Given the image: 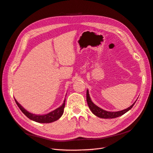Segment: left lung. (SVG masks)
Here are the masks:
<instances>
[{"mask_svg":"<svg viewBox=\"0 0 153 153\" xmlns=\"http://www.w3.org/2000/svg\"><path fill=\"white\" fill-rule=\"evenodd\" d=\"M87 102L88 104V106L91 110V112L93 113L96 116H98L100 118H103V119H113L121 116V115L124 114L125 113H126L128 111L130 110L133 105H135V102L133 103L132 105H131L129 107L127 108L126 109H124L121 111H117V112H108V111H106L105 110L101 109V108L98 107V106H96L95 104L93 103V102L91 101L90 96L89 94V91L87 90Z\"/></svg>","mask_w":153,"mask_h":153,"instance_id":"left-lung-1","label":"left lung"}]
</instances>
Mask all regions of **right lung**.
I'll return each instance as SVG.
<instances>
[{"mask_svg": "<svg viewBox=\"0 0 153 153\" xmlns=\"http://www.w3.org/2000/svg\"><path fill=\"white\" fill-rule=\"evenodd\" d=\"M15 100L18 107H19V108L21 110L22 112L24 113L27 117L32 120V121H36L37 123H50L58 120L62 116V115L64 113V106H65V101H66V100L64 101L63 104L60 106V107L53 110L52 112H51L47 114L36 115V114H33L29 112L28 111H27L24 107H23V106H22V105L18 103L15 99Z\"/></svg>", "mask_w": 153, "mask_h": 153, "instance_id": "1", "label": "right lung"}]
</instances>
